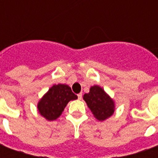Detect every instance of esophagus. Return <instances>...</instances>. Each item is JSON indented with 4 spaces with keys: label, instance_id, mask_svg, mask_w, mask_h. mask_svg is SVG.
Returning <instances> with one entry per match:
<instances>
[{
    "label": "esophagus",
    "instance_id": "1",
    "mask_svg": "<svg viewBox=\"0 0 158 158\" xmlns=\"http://www.w3.org/2000/svg\"><path fill=\"white\" fill-rule=\"evenodd\" d=\"M78 99H79V100L82 99V94H81V93L78 94Z\"/></svg>",
    "mask_w": 158,
    "mask_h": 158
}]
</instances>
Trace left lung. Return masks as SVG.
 <instances>
[{"label":"left lung","mask_w":158,"mask_h":158,"mask_svg":"<svg viewBox=\"0 0 158 158\" xmlns=\"http://www.w3.org/2000/svg\"><path fill=\"white\" fill-rule=\"evenodd\" d=\"M83 99L94 117L99 121H105L109 118L115 112V102L113 99L97 85L91 86L89 92L85 93Z\"/></svg>","instance_id":"8db88e82"}]
</instances>
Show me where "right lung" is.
I'll list each match as a JSON object with an SVG mask.
<instances>
[{"mask_svg":"<svg viewBox=\"0 0 158 158\" xmlns=\"http://www.w3.org/2000/svg\"><path fill=\"white\" fill-rule=\"evenodd\" d=\"M77 98L78 96L73 93L68 85H54L40 98L37 104V109L46 120H56L61 116L67 104Z\"/></svg>","mask_w":158,"mask_h":158,"instance_id":"1","label":"right lung"}]
</instances>
